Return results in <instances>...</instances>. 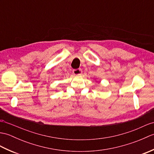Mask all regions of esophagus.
<instances>
[{"label": "esophagus", "instance_id": "34e87169", "mask_svg": "<svg viewBox=\"0 0 154 154\" xmlns=\"http://www.w3.org/2000/svg\"><path fill=\"white\" fill-rule=\"evenodd\" d=\"M73 73L75 75H78L82 73V69H76L73 70Z\"/></svg>", "mask_w": 154, "mask_h": 154}]
</instances>
